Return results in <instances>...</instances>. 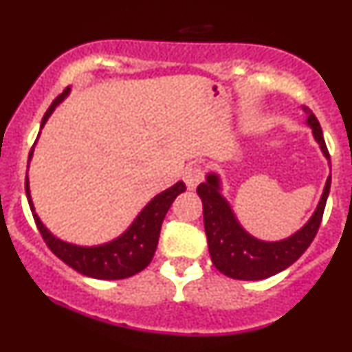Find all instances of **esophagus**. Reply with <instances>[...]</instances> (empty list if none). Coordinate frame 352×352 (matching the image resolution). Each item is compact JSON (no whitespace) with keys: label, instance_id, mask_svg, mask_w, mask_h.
I'll list each match as a JSON object with an SVG mask.
<instances>
[{"label":"esophagus","instance_id":"esophagus-1","mask_svg":"<svg viewBox=\"0 0 352 352\" xmlns=\"http://www.w3.org/2000/svg\"><path fill=\"white\" fill-rule=\"evenodd\" d=\"M202 179H204V172H202L201 166L190 165L184 170V182H186L187 189L189 190L196 189L199 184L202 182Z\"/></svg>","mask_w":352,"mask_h":352}]
</instances>
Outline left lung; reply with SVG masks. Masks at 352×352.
Instances as JSON below:
<instances>
[{
  "instance_id": "left-lung-1",
  "label": "left lung",
  "mask_w": 352,
  "mask_h": 352,
  "mask_svg": "<svg viewBox=\"0 0 352 352\" xmlns=\"http://www.w3.org/2000/svg\"><path fill=\"white\" fill-rule=\"evenodd\" d=\"M307 113V126L311 129L314 140L329 162L330 155L325 146L324 133L317 117L308 107H303ZM330 192V175L325 180L324 192L315 208L314 214L293 235L281 240H261L250 235L236 218L228 199L223 196L221 177L218 172L206 173V180L199 184L197 194L202 201L204 212V230L208 236V248L211 261L219 272L233 279L242 281H258L271 278L285 271L293 262L303 255V252L314 242L324 216L325 202Z\"/></svg>"
}]
</instances>
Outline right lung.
Listing matches in <instances>:
<instances>
[{"label":"right lung","instance_id":"add662e5","mask_svg":"<svg viewBox=\"0 0 352 352\" xmlns=\"http://www.w3.org/2000/svg\"><path fill=\"white\" fill-rule=\"evenodd\" d=\"M71 88H67L63 95H59L51 107L47 109L45 116L42 117L41 131L52 116L56 107L65 102V98L69 95ZM41 136V133H38ZM37 136V140H38ZM37 143V141H35ZM35 144L32 146L30 155H28V165L34 156ZM186 190V184L179 180L173 184L172 187L165 189L163 192L156 194V196L138 212L136 218L133 219L129 226L120 233L116 239L109 240L105 243L98 245H78L66 242V240L58 239L47 226L42 223L38 218L37 211H35L34 201L30 196V182L25 180V192H27L28 204H30L32 214H34L37 228L41 232L42 239L49 245L52 252L66 262L69 267L78 271L80 274L88 276V278L95 279H105V281H113V279H126L131 276L138 274L143 271L153 258L156 245H158L160 239V230H162L163 218H165L166 211L170 209L172 202L179 194Z\"/></svg>","mask_w":352,"mask_h":352}]
</instances>
